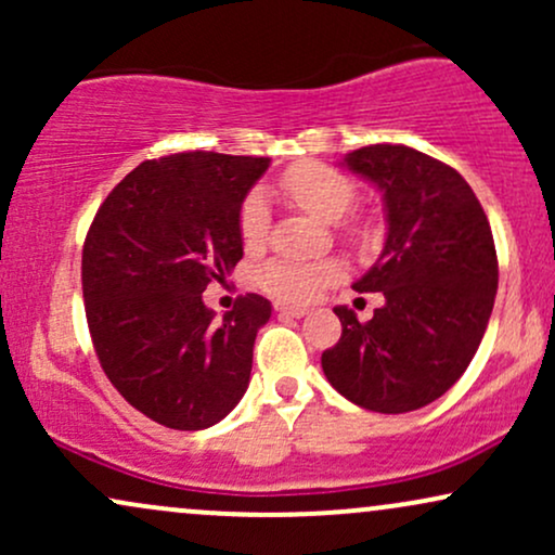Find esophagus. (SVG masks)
I'll list each match as a JSON object with an SVG mask.
<instances>
[{"label":"esophagus","instance_id":"obj_1","mask_svg":"<svg viewBox=\"0 0 555 555\" xmlns=\"http://www.w3.org/2000/svg\"><path fill=\"white\" fill-rule=\"evenodd\" d=\"M273 310H276L279 315H289V318H302V315H308V310H305V308H297V305H284V302L273 305Z\"/></svg>","mask_w":555,"mask_h":555}]
</instances>
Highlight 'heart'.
Here are the masks:
<instances>
[{"label":"heart","instance_id":"1","mask_svg":"<svg viewBox=\"0 0 555 555\" xmlns=\"http://www.w3.org/2000/svg\"><path fill=\"white\" fill-rule=\"evenodd\" d=\"M282 193L292 206L302 208L315 216L323 224H336L349 242H367L371 224L358 216H347L358 201V188L341 171L318 162H305L284 171L279 180ZM237 229L242 247L250 253L260 250L269 237V203L263 193L253 190L242 201L237 214ZM341 276L339 263L334 260H289L271 258L260 263L253 282L269 297L284 299V302H310Z\"/></svg>","mask_w":555,"mask_h":555}]
</instances>
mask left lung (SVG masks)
I'll use <instances>...</instances> for the list:
<instances>
[{
	"mask_svg": "<svg viewBox=\"0 0 555 555\" xmlns=\"http://www.w3.org/2000/svg\"><path fill=\"white\" fill-rule=\"evenodd\" d=\"M344 167L384 193V253L352 284L384 305L365 323L334 308L341 336L321 365L341 397L401 415L443 397L473 362L499 289L493 232L460 171L410 145H365Z\"/></svg>",
	"mask_w": 555,
	"mask_h": 555,
	"instance_id": "obj_1",
	"label": "left lung"
}]
</instances>
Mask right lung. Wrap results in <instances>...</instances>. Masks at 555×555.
Returning <instances> with one entry per match:
<instances>
[{"mask_svg":"<svg viewBox=\"0 0 555 555\" xmlns=\"http://www.w3.org/2000/svg\"><path fill=\"white\" fill-rule=\"evenodd\" d=\"M269 164L211 151L151 158L93 216L82 245L93 349L112 386L158 425L211 428L250 384L271 302L245 295L216 321L203 292L240 263V206Z\"/></svg>","mask_w":555,"mask_h":555,"instance_id":"add662e5","label":"right lung"}]
</instances>
